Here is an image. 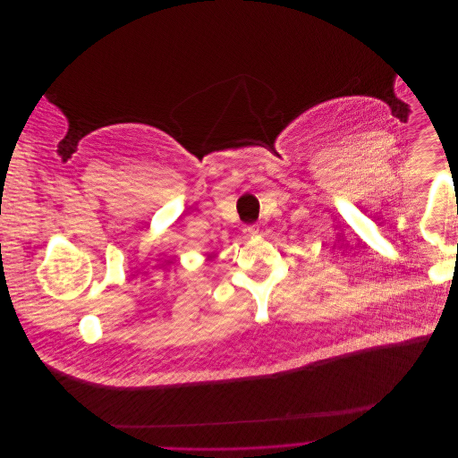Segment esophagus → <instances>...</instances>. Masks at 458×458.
I'll return each instance as SVG.
<instances>
[{
    "label": "esophagus",
    "instance_id": "esophagus-1",
    "mask_svg": "<svg viewBox=\"0 0 458 458\" xmlns=\"http://www.w3.org/2000/svg\"><path fill=\"white\" fill-rule=\"evenodd\" d=\"M243 233H245L247 236H256V234L259 233V227H258V225H245Z\"/></svg>",
    "mask_w": 458,
    "mask_h": 458
}]
</instances>
